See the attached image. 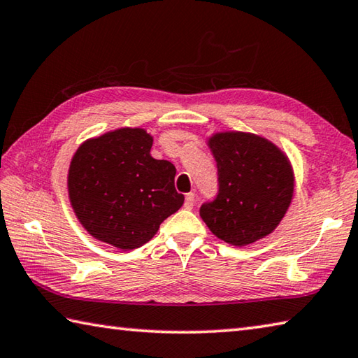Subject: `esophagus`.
I'll return each mask as SVG.
<instances>
[{"mask_svg": "<svg viewBox=\"0 0 358 358\" xmlns=\"http://www.w3.org/2000/svg\"><path fill=\"white\" fill-rule=\"evenodd\" d=\"M194 201H196V196H194L192 192L186 194V197H185V208H186V210H192Z\"/></svg>", "mask_w": 358, "mask_h": 358, "instance_id": "esophagus-1", "label": "esophagus"}]
</instances>
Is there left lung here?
<instances>
[{
  "instance_id": "8db88e82",
  "label": "left lung",
  "mask_w": 358,
  "mask_h": 358,
  "mask_svg": "<svg viewBox=\"0 0 358 358\" xmlns=\"http://www.w3.org/2000/svg\"><path fill=\"white\" fill-rule=\"evenodd\" d=\"M206 144L219 175L217 197L200 208L208 229L236 247L271 235L294 196L287 153L262 136L243 131L214 133Z\"/></svg>"
}]
</instances>
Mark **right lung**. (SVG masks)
Listing matches in <instances>:
<instances>
[{"label": "right lung", "instance_id": "obj_1", "mask_svg": "<svg viewBox=\"0 0 358 358\" xmlns=\"http://www.w3.org/2000/svg\"><path fill=\"white\" fill-rule=\"evenodd\" d=\"M144 128H117L84 141L70 161L67 189L75 216L90 236L131 250L157 235L185 201L177 169L155 159Z\"/></svg>", "mask_w": 358, "mask_h": 358}]
</instances>
